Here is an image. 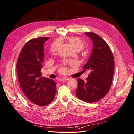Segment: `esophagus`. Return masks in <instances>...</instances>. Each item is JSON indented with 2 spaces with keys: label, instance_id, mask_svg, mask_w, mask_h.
Listing matches in <instances>:
<instances>
[{
  "label": "esophagus",
  "instance_id": "obj_1",
  "mask_svg": "<svg viewBox=\"0 0 134 134\" xmlns=\"http://www.w3.org/2000/svg\"><path fill=\"white\" fill-rule=\"evenodd\" d=\"M59 80H60L61 81H66L69 80V78H60L59 79Z\"/></svg>",
  "mask_w": 134,
  "mask_h": 134
}]
</instances>
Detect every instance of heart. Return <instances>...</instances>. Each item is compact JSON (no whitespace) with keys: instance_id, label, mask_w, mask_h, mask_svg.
Listing matches in <instances>:
<instances>
[{"instance_id":"obj_1","label":"heart","mask_w":134,"mask_h":134,"mask_svg":"<svg viewBox=\"0 0 134 134\" xmlns=\"http://www.w3.org/2000/svg\"><path fill=\"white\" fill-rule=\"evenodd\" d=\"M66 41H68L69 44L75 49V50L78 51H80L81 49H83L85 48L86 44L85 42H84L82 39L80 38L77 37H68L66 38ZM58 46L57 44H55L52 47V52L53 53H55V52L57 50ZM66 70L64 68H61L59 69V71L63 73L65 72Z\"/></svg>"}]
</instances>
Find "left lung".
I'll return each mask as SVG.
<instances>
[{"label": "left lung", "instance_id": "left-lung-1", "mask_svg": "<svg viewBox=\"0 0 134 134\" xmlns=\"http://www.w3.org/2000/svg\"><path fill=\"white\" fill-rule=\"evenodd\" d=\"M85 34L93 41V50L83 71L90 70L85 81L78 78L77 97L87 103H94L104 97L109 91L113 81L114 59L110 47L98 35L87 32Z\"/></svg>", "mask_w": 134, "mask_h": 134}]
</instances>
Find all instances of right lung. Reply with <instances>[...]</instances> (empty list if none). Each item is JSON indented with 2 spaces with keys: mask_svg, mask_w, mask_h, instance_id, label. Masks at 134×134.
Returning a JSON list of instances; mask_svg holds the SVG:
<instances>
[{
  "mask_svg": "<svg viewBox=\"0 0 134 134\" xmlns=\"http://www.w3.org/2000/svg\"><path fill=\"white\" fill-rule=\"evenodd\" d=\"M48 38L41 37L27 41L16 63L18 78L23 92L34 104L41 107L50 103L57 92L55 82L42 77L41 72L44 59L43 44Z\"/></svg>",
  "mask_w": 134,
  "mask_h": 134,
  "instance_id": "obj_1",
  "label": "right lung"
}]
</instances>
